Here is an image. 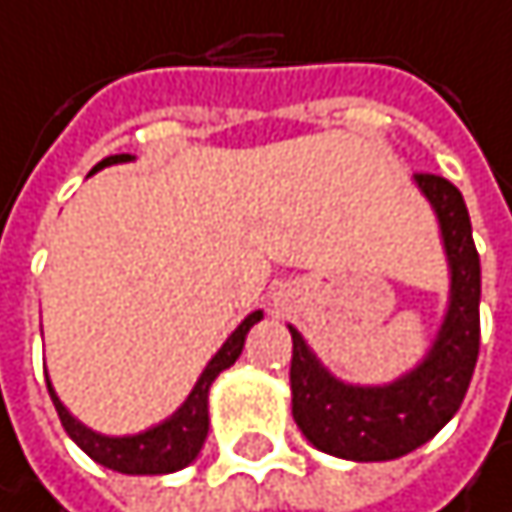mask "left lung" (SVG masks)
<instances>
[{"instance_id": "1", "label": "left lung", "mask_w": 512, "mask_h": 512, "mask_svg": "<svg viewBox=\"0 0 512 512\" xmlns=\"http://www.w3.org/2000/svg\"><path fill=\"white\" fill-rule=\"evenodd\" d=\"M438 212L450 261V309L429 357L387 387L336 381L291 327L294 420L324 453L354 462L399 459L435 438L459 411L480 354V254L462 191L435 173L414 176Z\"/></svg>"}]
</instances>
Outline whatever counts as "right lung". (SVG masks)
<instances>
[{
  "instance_id": "right-lung-1",
  "label": "right lung",
  "mask_w": 512,
  "mask_h": 512,
  "mask_svg": "<svg viewBox=\"0 0 512 512\" xmlns=\"http://www.w3.org/2000/svg\"><path fill=\"white\" fill-rule=\"evenodd\" d=\"M119 161H131V155H110L104 161H98L92 170H101L107 164H119ZM264 315L261 312H251L236 330L233 336L221 345V351L209 360V366L203 369L200 381L194 384L191 396L185 399V405L170 417L164 420L161 426H152L140 435H128V438H107V435H98L92 429H86L83 423H77L65 405L59 402V396L53 393L50 381H47V390H50V399L56 405V414L65 426V432L74 438V444L92 456L98 465L104 468H113L119 474H170V471H179L185 468L188 462H194V456L200 453L203 441H206V432H209V408H206V396H209V387L212 381L218 378V372H224L227 366L236 363V357L242 354V345H245V336L248 330L258 324Z\"/></svg>"
}]
</instances>
